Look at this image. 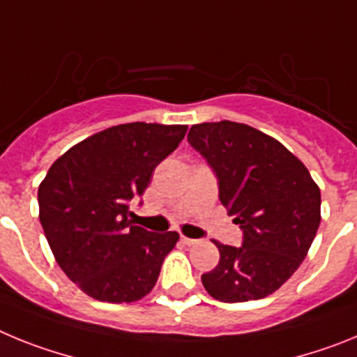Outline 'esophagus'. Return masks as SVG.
I'll return each instance as SVG.
<instances>
[{"label": "esophagus", "mask_w": 357, "mask_h": 357, "mask_svg": "<svg viewBox=\"0 0 357 357\" xmlns=\"http://www.w3.org/2000/svg\"><path fill=\"white\" fill-rule=\"evenodd\" d=\"M181 241L184 243V245H188V247H189V245H195V243H197V239H193V238H188V236H182V238H181Z\"/></svg>", "instance_id": "34e87169"}]
</instances>
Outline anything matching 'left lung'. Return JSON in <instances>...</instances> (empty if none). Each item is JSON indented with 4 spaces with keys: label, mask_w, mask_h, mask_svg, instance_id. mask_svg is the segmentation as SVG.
Returning a JSON list of instances; mask_svg holds the SVG:
<instances>
[{
    "label": "left lung",
    "mask_w": 357,
    "mask_h": 357,
    "mask_svg": "<svg viewBox=\"0 0 357 357\" xmlns=\"http://www.w3.org/2000/svg\"><path fill=\"white\" fill-rule=\"evenodd\" d=\"M188 141L214 172L220 202L243 230L241 247L214 241L220 263L202 284L229 304L272 295L317 236L320 189L288 148L243 123L193 125Z\"/></svg>",
    "instance_id": "1"
}]
</instances>
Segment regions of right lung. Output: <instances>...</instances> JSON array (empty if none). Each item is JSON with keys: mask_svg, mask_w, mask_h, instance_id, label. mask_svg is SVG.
Instances as JSON below:
<instances>
[{"mask_svg": "<svg viewBox=\"0 0 357 357\" xmlns=\"http://www.w3.org/2000/svg\"><path fill=\"white\" fill-rule=\"evenodd\" d=\"M185 125L125 123L69 148L39 185V220L53 255L84 293L134 302L153 289L176 232L130 220L157 164L184 139Z\"/></svg>", "mask_w": 357, "mask_h": 357, "instance_id": "right-lung-1", "label": "right lung"}]
</instances>
